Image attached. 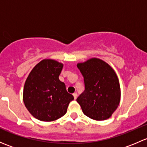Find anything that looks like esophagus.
I'll list each match as a JSON object with an SVG mask.
<instances>
[{
	"instance_id": "esophagus-1",
	"label": "esophagus",
	"mask_w": 147,
	"mask_h": 147,
	"mask_svg": "<svg viewBox=\"0 0 147 147\" xmlns=\"http://www.w3.org/2000/svg\"><path fill=\"white\" fill-rule=\"evenodd\" d=\"M73 96H74V99H75V100H76L77 97H78V93L75 92V93H74V94H73Z\"/></svg>"
}]
</instances>
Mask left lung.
Segmentation results:
<instances>
[{
    "label": "left lung",
    "mask_w": 147,
    "mask_h": 147,
    "mask_svg": "<svg viewBox=\"0 0 147 147\" xmlns=\"http://www.w3.org/2000/svg\"><path fill=\"white\" fill-rule=\"evenodd\" d=\"M84 77L85 90L77 99L83 113L102 121L111 117L121 98L119 79L113 68L104 60L92 57L77 64Z\"/></svg>",
    "instance_id": "left-lung-1"
}]
</instances>
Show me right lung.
<instances>
[{"instance_id":"obj_1","label":"right lung","mask_w":147,"mask_h":147,"mask_svg":"<svg viewBox=\"0 0 147 147\" xmlns=\"http://www.w3.org/2000/svg\"><path fill=\"white\" fill-rule=\"evenodd\" d=\"M63 65L52 59H44L28 75L23 100L28 112L37 119L53 121L66 114L69 102L74 100L59 80Z\"/></svg>"}]
</instances>
